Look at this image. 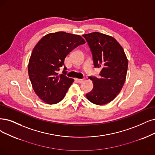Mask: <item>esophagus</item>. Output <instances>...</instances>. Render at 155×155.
<instances>
[{"label": "esophagus", "mask_w": 155, "mask_h": 155, "mask_svg": "<svg viewBox=\"0 0 155 155\" xmlns=\"http://www.w3.org/2000/svg\"><path fill=\"white\" fill-rule=\"evenodd\" d=\"M77 82H78V83H82L85 80L83 78V79H79V78H77Z\"/></svg>", "instance_id": "obj_1"}]
</instances>
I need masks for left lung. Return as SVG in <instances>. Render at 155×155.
Segmentation results:
<instances>
[{"label": "left lung", "instance_id": "8db88e82", "mask_svg": "<svg viewBox=\"0 0 155 155\" xmlns=\"http://www.w3.org/2000/svg\"><path fill=\"white\" fill-rule=\"evenodd\" d=\"M82 36L92 51L94 67L101 69L99 78L89 77L94 86L86 97L94 104H107L123 88L128 66L127 55L121 45L110 36L98 32Z\"/></svg>", "mask_w": 155, "mask_h": 155}]
</instances>
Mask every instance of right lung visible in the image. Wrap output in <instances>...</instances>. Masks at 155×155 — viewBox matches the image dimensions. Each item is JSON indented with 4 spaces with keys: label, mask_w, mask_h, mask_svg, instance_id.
<instances>
[{
    "label": "right lung",
    "mask_w": 155,
    "mask_h": 155,
    "mask_svg": "<svg viewBox=\"0 0 155 155\" xmlns=\"http://www.w3.org/2000/svg\"><path fill=\"white\" fill-rule=\"evenodd\" d=\"M85 43L81 36L61 31L47 34L34 47L28 73L34 92L45 103L56 104L64 98L74 79L67 77L65 70L64 74L58 71L67 55Z\"/></svg>",
    "instance_id": "obj_1"
}]
</instances>
